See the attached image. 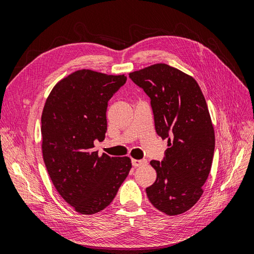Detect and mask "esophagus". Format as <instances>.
Returning a JSON list of instances; mask_svg holds the SVG:
<instances>
[{
	"label": "esophagus",
	"instance_id": "obj_1",
	"mask_svg": "<svg viewBox=\"0 0 254 254\" xmlns=\"http://www.w3.org/2000/svg\"><path fill=\"white\" fill-rule=\"evenodd\" d=\"M146 163H147V161H146V160H135V159L132 160V165H133L134 167L145 165Z\"/></svg>",
	"mask_w": 254,
	"mask_h": 254
}]
</instances>
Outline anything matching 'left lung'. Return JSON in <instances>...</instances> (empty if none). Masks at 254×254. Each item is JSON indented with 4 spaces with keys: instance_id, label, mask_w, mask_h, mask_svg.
Segmentation results:
<instances>
[{
    "instance_id": "left-lung-1",
    "label": "left lung",
    "mask_w": 254,
    "mask_h": 254,
    "mask_svg": "<svg viewBox=\"0 0 254 254\" xmlns=\"http://www.w3.org/2000/svg\"><path fill=\"white\" fill-rule=\"evenodd\" d=\"M129 77L149 96L157 134L168 146L161 162L150 161L157 179L146 194L159 211L182 214L201 197L214 156V128L204 96L191 76L165 64Z\"/></svg>"
}]
</instances>
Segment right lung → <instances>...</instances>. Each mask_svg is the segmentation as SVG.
<instances>
[{
    "instance_id": "right-lung-1",
    "label": "right lung",
    "mask_w": 254,
    "mask_h": 254,
    "mask_svg": "<svg viewBox=\"0 0 254 254\" xmlns=\"http://www.w3.org/2000/svg\"><path fill=\"white\" fill-rule=\"evenodd\" d=\"M126 80L83 68L61 79L44 105L43 161L60 196L83 215L108 206L131 168L128 157L93 150L94 142L105 139L109 99Z\"/></svg>"
}]
</instances>
